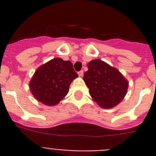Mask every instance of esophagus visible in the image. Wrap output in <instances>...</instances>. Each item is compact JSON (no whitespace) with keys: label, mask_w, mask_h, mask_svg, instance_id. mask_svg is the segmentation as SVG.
<instances>
[{"label":"esophagus","mask_w":156,"mask_h":156,"mask_svg":"<svg viewBox=\"0 0 156 156\" xmlns=\"http://www.w3.org/2000/svg\"><path fill=\"white\" fill-rule=\"evenodd\" d=\"M78 75H79V76L82 77L83 76V70H81V71H80L79 73H78Z\"/></svg>","instance_id":"obj_1"}]
</instances>
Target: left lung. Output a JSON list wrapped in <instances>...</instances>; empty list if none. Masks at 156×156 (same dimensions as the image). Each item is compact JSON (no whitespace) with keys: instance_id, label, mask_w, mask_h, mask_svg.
I'll return each mask as SVG.
<instances>
[{"instance_id":"left-lung-1","label":"left lung","mask_w":156,"mask_h":156,"mask_svg":"<svg viewBox=\"0 0 156 156\" xmlns=\"http://www.w3.org/2000/svg\"><path fill=\"white\" fill-rule=\"evenodd\" d=\"M87 67L83 80L92 99L103 108L119 105L127 93V80L117 69L101 59L91 60Z\"/></svg>"}]
</instances>
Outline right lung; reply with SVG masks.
I'll use <instances>...</instances> for the list:
<instances>
[{
    "instance_id": "right-lung-1",
    "label": "right lung",
    "mask_w": 156,
    "mask_h": 156,
    "mask_svg": "<svg viewBox=\"0 0 156 156\" xmlns=\"http://www.w3.org/2000/svg\"><path fill=\"white\" fill-rule=\"evenodd\" d=\"M77 77L71 62L55 58L37 68L30 82V91L40 102L56 105L66 97L69 85Z\"/></svg>"
}]
</instances>
